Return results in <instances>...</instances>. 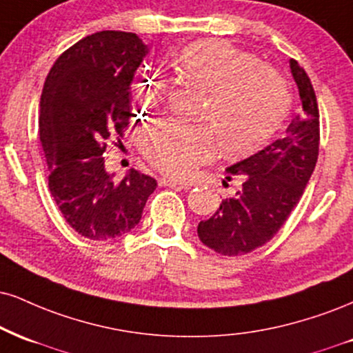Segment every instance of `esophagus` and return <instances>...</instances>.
Segmentation results:
<instances>
[{
    "instance_id": "34e87169",
    "label": "esophagus",
    "mask_w": 353,
    "mask_h": 353,
    "mask_svg": "<svg viewBox=\"0 0 353 353\" xmlns=\"http://www.w3.org/2000/svg\"><path fill=\"white\" fill-rule=\"evenodd\" d=\"M161 185H169V188H179V189H189L190 185L185 184V182L174 179V177H161L159 179Z\"/></svg>"
}]
</instances>
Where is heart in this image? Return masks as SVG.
Masks as SVG:
<instances>
[{
  "mask_svg": "<svg viewBox=\"0 0 353 353\" xmlns=\"http://www.w3.org/2000/svg\"><path fill=\"white\" fill-rule=\"evenodd\" d=\"M176 74L209 97L210 125L159 121L146 131L143 151L148 161L171 176H188L217 152L240 156L270 141L291 110V92L278 72L256 55L225 39L194 41L174 55ZM143 108L159 107L168 93L163 79L143 74L136 82Z\"/></svg>",
  "mask_w": 353,
  "mask_h": 353,
  "instance_id": "b5f03b06",
  "label": "heart"
}]
</instances>
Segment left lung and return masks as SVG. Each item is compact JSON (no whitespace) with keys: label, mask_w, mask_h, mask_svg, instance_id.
<instances>
[{"label":"left lung","mask_w":353,"mask_h":353,"mask_svg":"<svg viewBox=\"0 0 353 353\" xmlns=\"http://www.w3.org/2000/svg\"><path fill=\"white\" fill-rule=\"evenodd\" d=\"M290 63L303 112L292 118L283 138L227 168V179L239 176L241 189L197 227L202 243L225 256H240L268 243L298 205L316 168L321 141L316 92L298 61Z\"/></svg>","instance_id":"8db88e82"}]
</instances>
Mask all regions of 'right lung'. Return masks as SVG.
<instances>
[{"instance_id": "1", "label": "right lung", "mask_w": 353, "mask_h": 353, "mask_svg": "<svg viewBox=\"0 0 353 353\" xmlns=\"http://www.w3.org/2000/svg\"><path fill=\"white\" fill-rule=\"evenodd\" d=\"M146 52L133 32H95L59 55L42 88L39 138L49 190L65 222L85 239L128 233L158 185L134 169L114 182L103 161L108 141H120L133 117L130 83Z\"/></svg>"}]
</instances>
